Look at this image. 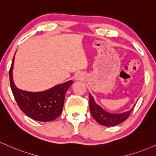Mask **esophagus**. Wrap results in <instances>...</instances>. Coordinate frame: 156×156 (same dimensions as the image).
Wrapping results in <instances>:
<instances>
[{"instance_id": "34e87169", "label": "esophagus", "mask_w": 156, "mask_h": 156, "mask_svg": "<svg viewBox=\"0 0 156 156\" xmlns=\"http://www.w3.org/2000/svg\"><path fill=\"white\" fill-rule=\"evenodd\" d=\"M81 78H82V76L80 73H78V74H76V76H75V79L76 80H80L81 79Z\"/></svg>"}]
</instances>
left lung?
I'll return each instance as SVG.
<instances>
[{
  "label": "left lung",
  "instance_id": "8db88e82",
  "mask_svg": "<svg viewBox=\"0 0 156 156\" xmlns=\"http://www.w3.org/2000/svg\"><path fill=\"white\" fill-rule=\"evenodd\" d=\"M134 106L129 111L118 114L110 113L98 105L95 102L94 97L89 94V108L91 115L97 123L105 126H114L125 121L134 110Z\"/></svg>",
  "mask_w": 156,
  "mask_h": 156
}]
</instances>
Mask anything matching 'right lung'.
Returning <instances> with one entry per match:
<instances>
[{"mask_svg":"<svg viewBox=\"0 0 156 156\" xmlns=\"http://www.w3.org/2000/svg\"><path fill=\"white\" fill-rule=\"evenodd\" d=\"M14 61V57L9 70V78L13 95L20 108L26 115L35 121H51L59 117L62 111L65 94L73 84V80L59 84L40 92L23 91L16 88L13 80Z\"/></svg>","mask_w":156,"mask_h":156,"instance_id":"add662e5","label":"right lung"}]
</instances>
